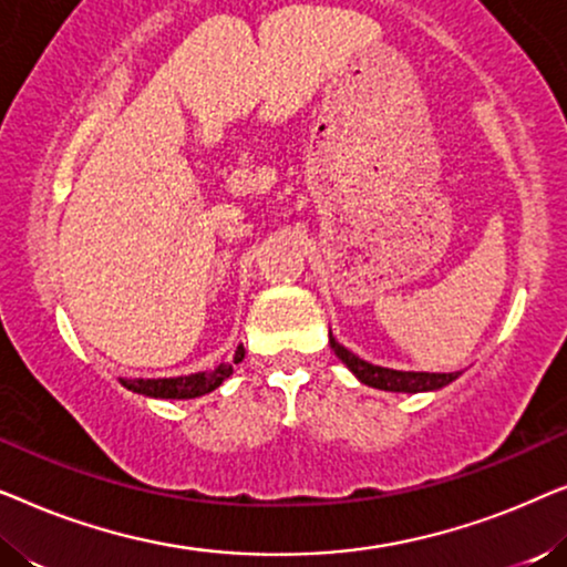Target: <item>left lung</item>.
<instances>
[{"label":"left lung","instance_id":"1","mask_svg":"<svg viewBox=\"0 0 567 567\" xmlns=\"http://www.w3.org/2000/svg\"><path fill=\"white\" fill-rule=\"evenodd\" d=\"M330 348L336 351L340 361L346 363L348 369L353 371L355 379L369 386H377V390L386 392H425V390H441L449 382H454L460 377V371H452V374H431V371H398L386 367H374V363L359 359L348 348L338 343L336 338L330 336Z\"/></svg>","mask_w":567,"mask_h":567}]
</instances>
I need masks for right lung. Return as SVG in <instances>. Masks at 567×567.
<instances>
[{"mask_svg": "<svg viewBox=\"0 0 567 567\" xmlns=\"http://www.w3.org/2000/svg\"><path fill=\"white\" fill-rule=\"evenodd\" d=\"M245 359V348L237 346L235 359L219 363L216 369L196 371L188 377H169V379H121V384L131 392L146 394V398H162V400H190L200 398V394L212 392L219 386L224 379L231 374V367Z\"/></svg>", "mask_w": 567, "mask_h": 567, "instance_id": "obj_1", "label": "right lung"}]
</instances>
